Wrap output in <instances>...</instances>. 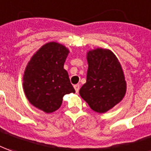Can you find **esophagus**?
I'll return each mask as SVG.
<instances>
[{"mask_svg": "<svg viewBox=\"0 0 151 151\" xmlns=\"http://www.w3.org/2000/svg\"><path fill=\"white\" fill-rule=\"evenodd\" d=\"M74 88L76 89V92L78 93L79 90H80V85H75V86H74Z\"/></svg>", "mask_w": 151, "mask_h": 151, "instance_id": "esophagus-1", "label": "esophagus"}]
</instances>
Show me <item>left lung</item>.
Masks as SVG:
<instances>
[{"instance_id": "8db88e82", "label": "left lung", "mask_w": 151, "mask_h": 151, "mask_svg": "<svg viewBox=\"0 0 151 151\" xmlns=\"http://www.w3.org/2000/svg\"><path fill=\"white\" fill-rule=\"evenodd\" d=\"M86 58V83L80 89V95L94 112L106 113L125 96L127 82L123 70L115 54L109 49L89 50Z\"/></svg>"}]
</instances>
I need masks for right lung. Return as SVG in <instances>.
Segmentation results:
<instances>
[{"label":"right lung","mask_w":151,"mask_h":151,"mask_svg":"<svg viewBox=\"0 0 151 151\" xmlns=\"http://www.w3.org/2000/svg\"><path fill=\"white\" fill-rule=\"evenodd\" d=\"M69 49L49 42L30 58L23 76V89L33 106L46 113H53L62 104L65 94L75 93L64 63Z\"/></svg>","instance_id":"obj_1"}]
</instances>
